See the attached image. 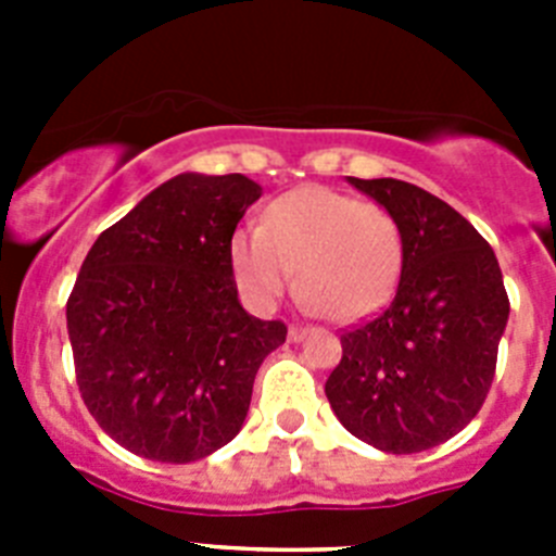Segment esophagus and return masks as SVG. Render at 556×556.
Here are the masks:
<instances>
[{
    "instance_id": "34e87169",
    "label": "esophagus",
    "mask_w": 556,
    "mask_h": 556,
    "mask_svg": "<svg viewBox=\"0 0 556 556\" xmlns=\"http://www.w3.org/2000/svg\"><path fill=\"white\" fill-rule=\"evenodd\" d=\"M306 331L308 328H303V326H289V339H292V342H301V339L306 337Z\"/></svg>"
}]
</instances>
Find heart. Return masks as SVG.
<instances>
[{"label": "heart", "instance_id": "b5f03b06", "mask_svg": "<svg viewBox=\"0 0 556 556\" xmlns=\"http://www.w3.org/2000/svg\"><path fill=\"white\" fill-rule=\"evenodd\" d=\"M228 250L236 283L255 306H275L298 275L303 301L337 323L378 312L404 267L395 214L326 186L273 200L262 228H239Z\"/></svg>", "mask_w": 556, "mask_h": 556}]
</instances>
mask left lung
<instances>
[{
	"label": "left lung",
	"mask_w": 556,
	"mask_h": 556,
	"mask_svg": "<svg viewBox=\"0 0 556 556\" xmlns=\"http://www.w3.org/2000/svg\"><path fill=\"white\" fill-rule=\"evenodd\" d=\"M348 180L395 214L404 267L390 306L339 337L328 404L362 443L420 454L479 415L507 328V289L488 239L448 203L406 180Z\"/></svg>",
	"instance_id": "1"
}]
</instances>
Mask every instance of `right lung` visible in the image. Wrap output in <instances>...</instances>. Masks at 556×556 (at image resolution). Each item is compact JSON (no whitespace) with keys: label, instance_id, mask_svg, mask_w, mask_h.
<instances>
[{"label":"right lung","instance_id":"1","mask_svg":"<svg viewBox=\"0 0 556 556\" xmlns=\"http://www.w3.org/2000/svg\"><path fill=\"white\" fill-rule=\"evenodd\" d=\"M262 186L186 172L102 230L66 301L83 404L122 448L203 459L250 409L255 372L287 342L236 298L230 236Z\"/></svg>","mask_w":556,"mask_h":556}]
</instances>
